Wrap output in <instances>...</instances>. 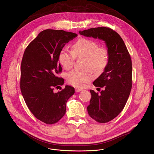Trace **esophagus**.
<instances>
[{
	"label": "esophagus",
	"instance_id": "34e87169",
	"mask_svg": "<svg viewBox=\"0 0 154 154\" xmlns=\"http://www.w3.org/2000/svg\"><path fill=\"white\" fill-rule=\"evenodd\" d=\"M82 90H83L81 89V88H76V89H75V91L77 92V93H78V92H79V91H82Z\"/></svg>",
	"mask_w": 154,
	"mask_h": 154
}]
</instances>
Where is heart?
<instances>
[{"mask_svg": "<svg viewBox=\"0 0 154 154\" xmlns=\"http://www.w3.org/2000/svg\"><path fill=\"white\" fill-rule=\"evenodd\" d=\"M85 57L83 68L89 69L95 74L103 72L109 63V53L107 48L99 46L98 42L92 39L82 38L72 46V51L63 48L58 60L66 69L72 68L76 57ZM89 69L72 70L66 76L69 84L76 88H84L92 79Z\"/></svg>", "mask_w": 154, "mask_h": 154, "instance_id": "obj_1", "label": "heart"}]
</instances>
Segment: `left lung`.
<instances>
[{"label": "left lung", "instance_id": "left-lung-1", "mask_svg": "<svg viewBox=\"0 0 154 154\" xmlns=\"http://www.w3.org/2000/svg\"><path fill=\"white\" fill-rule=\"evenodd\" d=\"M79 32L86 37L103 40L108 48V64L93 83L103 90L100 94L90 90L91 98L87 107L91 118L99 123H106L121 113L130 95L132 86L130 55L120 35L110 28L95 27Z\"/></svg>", "mask_w": 154, "mask_h": 154}]
</instances>
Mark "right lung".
Wrapping results in <instances>:
<instances>
[{
    "mask_svg": "<svg viewBox=\"0 0 154 154\" xmlns=\"http://www.w3.org/2000/svg\"><path fill=\"white\" fill-rule=\"evenodd\" d=\"M76 37V34L63 30L42 31L29 43L22 60V94L35 118L49 125L62 119L66 102L75 93L74 88L68 85L57 93L54 90L64 84V79L57 76L62 72L58 62L60 51Z\"/></svg>",
    "mask_w": 154,
    "mask_h": 154,
    "instance_id": "obj_1",
    "label": "right lung"
}]
</instances>
